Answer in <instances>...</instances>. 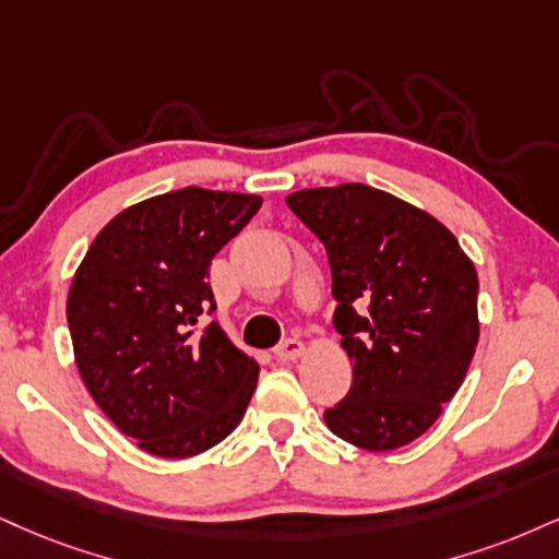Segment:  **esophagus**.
Wrapping results in <instances>:
<instances>
[{
	"label": "esophagus",
	"instance_id": "34e87169",
	"mask_svg": "<svg viewBox=\"0 0 559 559\" xmlns=\"http://www.w3.org/2000/svg\"><path fill=\"white\" fill-rule=\"evenodd\" d=\"M273 354H275V359H281V361H294L305 354V344L297 338H286L284 344H278L273 348Z\"/></svg>",
	"mask_w": 559,
	"mask_h": 559
}]
</instances>
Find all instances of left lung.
I'll return each mask as SVG.
<instances>
[{"mask_svg": "<svg viewBox=\"0 0 559 559\" xmlns=\"http://www.w3.org/2000/svg\"><path fill=\"white\" fill-rule=\"evenodd\" d=\"M288 207L322 241L333 314L354 365L325 425L356 448L395 450L435 425L479 341V278L440 221L367 185L301 190Z\"/></svg>", "mask_w": 559, "mask_h": 559, "instance_id": "left-lung-1", "label": "left lung"}]
</instances>
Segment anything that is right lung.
I'll list each match as a JSON object with an SVG mask.
<instances>
[{
	"instance_id": "obj_1",
	"label": "right lung",
	"mask_w": 559,
	"mask_h": 559,
	"mask_svg": "<svg viewBox=\"0 0 559 559\" xmlns=\"http://www.w3.org/2000/svg\"><path fill=\"white\" fill-rule=\"evenodd\" d=\"M262 198L200 187L127 207L100 228L67 299L87 393L145 453L190 459L218 445L247 412L260 367L203 314L211 260Z\"/></svg>"
}]
</instances>
